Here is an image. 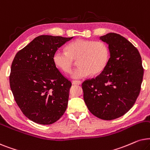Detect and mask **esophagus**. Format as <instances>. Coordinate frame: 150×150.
<instances>
[{
    "instance_id": "1",
    "label": "esophagus",
    "mask_w": 150,
    "mask_h": 150,
    "mask_svg": "<svg viewBox=\"0 0 150 150\" xmlns=\"http://www.w3.org/2000/svg\"><path fill=\"white\" fill-rule=\"evenodd\" d=\"M72 83L73 85H80L81 83V81H72Z\"/></svg>"
}]
</instances>
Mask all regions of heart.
<instances>
[{"mask_svg":"<svg viewBox=\"0 0 150 150\" xmlns=\"http://www.w3.org/2000/svg\"><path fill=\"white\" fill-rule=\"evenodd\" d=\"M67 51H57L53 55V62L66 73L71 71L74 60L79 67L71 73L73 79H81L100 74L107 64L109 51L101 41L78 39L67 45Z\"/></svg>","mask_w":150,"mask_h":150,"instance_id":"obj_1","label":"heart"}]
</instances>
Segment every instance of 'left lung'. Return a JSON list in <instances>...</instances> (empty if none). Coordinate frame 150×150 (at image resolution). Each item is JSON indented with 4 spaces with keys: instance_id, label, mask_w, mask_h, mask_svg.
Returning <instances> with one entry per match:
<instances>
[{
    "instance_id": "obj_1",
    "label": "left lung",
    "mask_w": 150,
    "mask_h": 150,
    "mask_svg": "<svg viewBox=\"0 0 150 150\" xmlns=\"http://www.w3.org/2000/svg\"><path fill=\"white\" fill-rule=\"evenodd\" d=\"M99 39L108 45L110 58L100 75L83 82V99L93 115L112 120L134 104L140 93L143 68L139 51L124 37L109 33Z\"/></svg>"
}]
</instances>
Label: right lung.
Here are the masks:
<instances>
[{"label":"right lung","mask_w":150,"mask_h":150,"mask_svg":"<svg viewBox=\"0 0 150 150\" xmlns=\"http://www.w3.org/2000/svg\"><path fill=\"white\" fill-rule=\"evenodd\" d=\"M73 38L40 35L13 59L10 88L20 109L33 122L52 124L67 110L71 82L59 71L53 57Z\"/></svg>","instance_id":"add662e5"}]
</instances>
